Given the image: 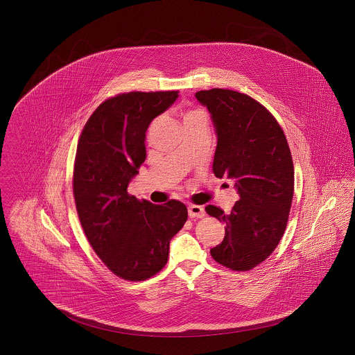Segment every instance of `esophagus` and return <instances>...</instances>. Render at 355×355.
<instances>
[{
	"label": "esophagus",
	"instance_id": "obj_1",
	"mask_svg": "<svg viewBox=\"0 0 355 355\" xmlns=\"http://www.w3.org/2000/svg\"><path fill=\"white\" fill-rule=\"evenodd\" d=\"M187 211H189L190 218H203L206 214L202 206H198V205H190Z\"/></svg>",
	"mask_w": 355,
	"mask_h": 355
}]
</instances>
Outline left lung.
Returning <instances> with one entry per match:
<instances>
[{
    "instance_id": "8db88e82",
    "label": "left lung",
    "mask_w": 355,
    "mask_h": 355,
    "mask_svg": "<svg viewBox=\"0 0 355 355\" xmlns=\"http://www.w3.org/2000/svg\"><path fill=\"white\" fill-rule=\"evenodd\" d=\"M217 135L214 175L236 180L232 211L213 205L206 213L225 222V238L210 250L232 270H250L270 255L285 233L294 193V166L286 137L270 112L229 89L196 93Z\"/></svg>"
}]
</instances>
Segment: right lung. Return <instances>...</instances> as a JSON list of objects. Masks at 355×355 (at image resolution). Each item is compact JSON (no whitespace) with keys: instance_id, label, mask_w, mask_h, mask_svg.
I'll list each match as a JSON object with an SVG mask.
<instances>
[{"instance_id":"obj_1","label":"right lung","mask_w":355,"mask_h":355,"mask_svg":"<svg viewBox=\"0 0 355 355\" xmlns=\"http://www.w3.org/2000/svg\"><path fill=\"white\" fill-rule=\"evenodd\" d=\"M178 92H130L94 110L80 137L73 173L78 218L93 250L117 277L145 281L161 270L171 238L187 220L180 201H139L128 186L146 158L145 138L153 119Z\"/></svg>"}]
</instances>
